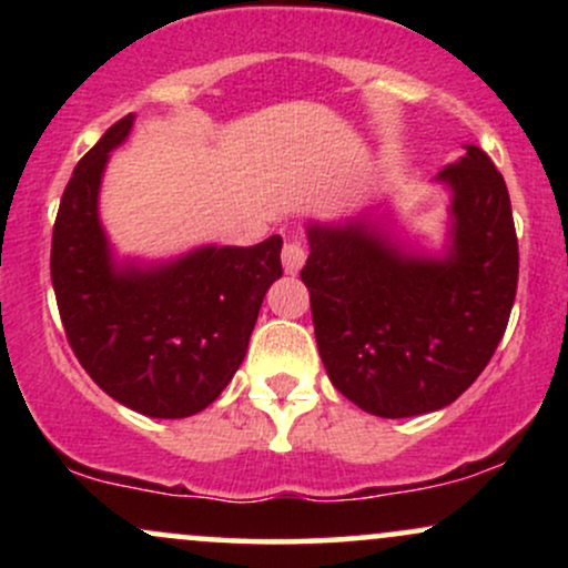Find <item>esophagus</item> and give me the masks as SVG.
I'll list each match as a JSON object with an SVG mask.
<instances>
[{"instance_id":"1","label":"esophagus","mask_w":568,"mask_h":568,"mask_svg":"<svg viewBox=\"0 0 568 568\" xmlns=\"http://www.w3.org/2000/svg\"><path fill=\"white\" fill-rule=\"evenodd\" d=\"M306 262V251L304 245L298 243V240H288V243L283 245V266L288 275H296L298 270H302Z\"/></svg>"}]
</instances>
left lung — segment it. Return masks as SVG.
Masks as SVG:
<instances>
[{
	"instance_id": "left-lung-1",
	"label": "left lung",
	"mask_w": 568,
	"mask_h": 568,
	"mask_svg": "<svg viewBox=\"0 0 568 568\" xmlns=\"http://www.w3.org/2000/svg\"><path fill=\"white\" fill-rule=\"evenodd\" d=\"M452 186V247L403 253L379 226L310 224L312 323L328 379L384 419L438 410L465 393L505 336L518 291V237L505 179L478 146Z\"/></svg>"
}]
</instances>
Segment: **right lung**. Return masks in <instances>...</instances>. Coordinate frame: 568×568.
<instances>
[{
  "label": "right lung",
  "mask_w": 568,
  "mask_h": 568,
  "mask_svg": "<svg viewBox=\"0 0 568 568\" xmlns=\"http://www.w3.org/2000/svg\"><path fill=\"white\" fill-rule=\"evenodd\" d=\"M133 114L80 160L53 226L50 275L63 331L90 379L154 419L207 408L243 363L264 293L283 275L272 234L253 247H197L171 264L116 266L98 221L109 152Z\"/></svg>",
  "instance_id": "obj_1"
}]
</instances>
